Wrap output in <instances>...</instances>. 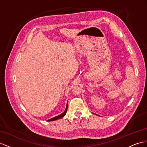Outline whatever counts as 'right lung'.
I'll use <instances>...</instances> for the list:
<instances>
[{"instance_id":"1","label":"right lung","mask_w":147,"mask_h":147,"mask_svg":"<svg viewBox=\"0 0 147 147\" xmlns=\"http://www.w3.org/2000/svg\"><path fill=\"white\" fill-rule=\"evenodd\" d=\"M67 110H68V103H67V104H66V109H65V111H64L63 113H61V115H60L57 116H55V117H54V118H51V119H50L47 120V121H55V120L59 119H60V118H63V117L65 116V115H66V111H67Z\"/></svg>"}]
</instances>
